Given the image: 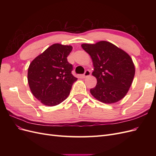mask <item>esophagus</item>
<instances>
[{
  "label": "esophagus",
  "mask_w": 156,
  "mask_h": 156,
  "mask_svg": "<svg viewBox=\"0 0 156 156\" xmlns=\"http://www.w3.org/2000/svg\"><path fill=\"white\" fill-rule=\"evenodd\" d=\"M90 75V72L89 70H86L85 72H84V73L83 74V77L86 78V77H89Z\"/></svg>",
  "instance_id": "esophagus-1"
}]
</instances>
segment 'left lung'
I'll return each instance as SVG.
<instances>
[{
    "label": "left lung",
    "instance_id": "obj_1",
    "mask_svg": "<svg viewBox=\"0 0 156 156\" xmlns=\"http://www.w3.org/2000/svg\"><path fill=\"white\" fill-rule=\"evenodd\" d=\"M83 49L90 55L94 65L92 75L96 86L92 95L101 102L114 103L126 95L135 75V66L130 56L110 42L83 44Z\"/></svg>",
    "mask_w": 156,
    "mask_h": 156
}]
</instances>
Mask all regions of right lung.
I'll return each instance as SVG.
<instances>
[{
    "mask_svg": "<svg viewBox=\"0 0 156 156\" xmlns=\"http://www.w3.org/2000/svg\"><path fill=\"white\" fill-rule=\"evenodd\" d=\"M72 46L55 44L38 55L28 69V83L34 97L47 106L60 104L68 98L74 82L72 64L67 57Z\"/></svg>",
    "mask_w": 156,
    "mask_h": 156,
    "instance_id": "obj_1",
    "label": "right lung"
}]
</instances>
